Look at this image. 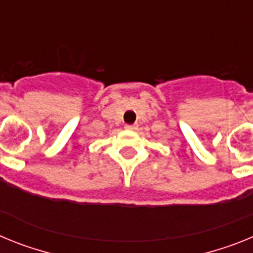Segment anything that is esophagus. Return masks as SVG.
<instances>
[{"label": "esophagus", "mask_w": 253, "mask_h": 253, "mask_svg": "<svg viewBox=\"0 0 253 253\" xmlns=\"http://www.w3.org/2000/svg\"><path fill=\"white\" fill-rule=\"evenodd\" d=\"M137 126H138L137 124H126L125 125V129H126V130H135Z\"/></svg>", "instance_id": "1"}]
</instances>
